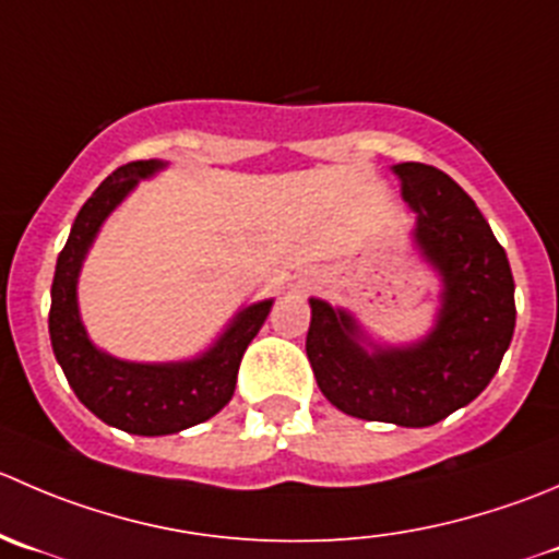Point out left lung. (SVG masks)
I'll use <instances>...</instances> for the list:
<instances>
[{"label": "left lung", "instance_id": "obj_1", "mask_svg": "<svg viewBox=\"0 0 559 559\" xmlns=\"http://www.w3.org/2000/svg\"><path fill=\"white\" fill-rule=\"evenodd\" d=\"M417 213V246L440 270L445 295L435 333L406 349L360 346L344 311L311 300L306 355L324 399L360 420L435 426L491 382L516 324L513 273L473 199L426 164L393 166Z\"/></svg>", "mask_w": 559, "mask_h": 559}]
</instances>
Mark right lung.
Listing matches in <instances>:
<instances>
[{
  "label": "right lung",
  "instance_id": "add662e5",
  "mask_svg": "<svg viewBox=\"0 0 559 559\" xmlns=\"http://www.w3.org/2000/svg\"><path fill=\"white\" fill-rule=\"evenodd\" d=\"M160 166L164 164L158 160H130L111 171L86 199L75 215L68 242L59 251L48 311L53 355L81 404L95 412L103 424L142 437L177 435L224 409L235 395L242 355L273 306V300H264L237 313L218 344L191 362L142 366L117 360L90 344L75 306L81 259L95 240L103 218L122 202L135 182L158 171Z\"/></svg>",
  "mask_w": 559,
  "mask_h": 559
}]
</instances>
